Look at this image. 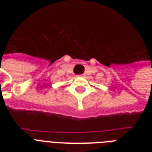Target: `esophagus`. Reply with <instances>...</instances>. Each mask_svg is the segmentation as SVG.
Listing matches in <instances>:
<instances>
[{
  "instance_id": "1",
  "label": "esophagus",
  "mask_w": 152,
  "mask_h": 152,
  "mask_svg": "<svg viewBox=\"0 0 152 152\" xmlns=\"http://www.w3.org/2000/svg\"><path fill=\"white\" fill-rule=\"evenodd\" d=\"M79 76H80V77H82V75H79Z\"/></svg>"
}]
</instances>
